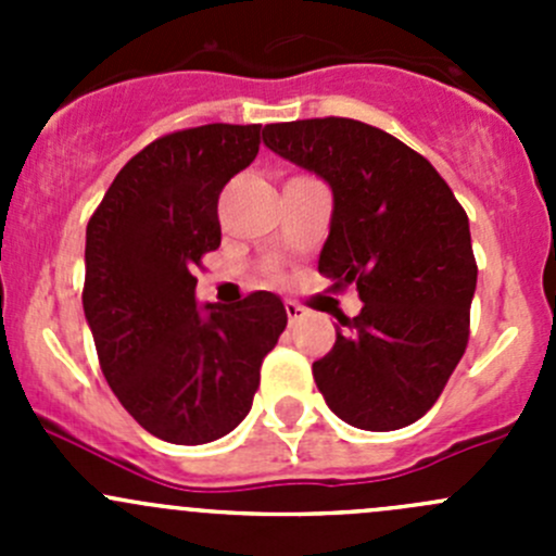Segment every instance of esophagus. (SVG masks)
Here are the masks:
<instances>
[{
    "label": "esophagus",
    "mask_w": 556,
    "mask_h": 556,
    "mask_svg": "<svg viewBox=\"0 0 556 556\" xmlns=\"http://www.w3.org/2000/svg\"><path fill=\"white\" fill-rule=\"evenodd\" d=\"M285 312H288V319L290 323H295V319H301L306 314V309L301 304H295V301H285Z\"/></svg>",
    "instance_id": "1"
}]
</instances>
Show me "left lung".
<instances>
[{
	"instance_id": "obj_1",
	"label": "left lung",
	"mask_w": 556,
	"mask_h": 556,
	"mask_svg": "<svg viewBox=\"0 0 556 556\" xmlns=\"http://www.w3.org/2000/svg\"><path fill=\"white\" fill-rule=\"evenodd\" d=\"M268 150L330 185L319 274L355 285L357 317L312 366L330 412L361 430L417 422L468 346L476 261L468 215L428 159L352 117L271 123Z\"/></svg>"
}]
</instances>
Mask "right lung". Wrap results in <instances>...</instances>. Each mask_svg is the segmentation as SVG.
Listing matches in <instances>:
<instances>
[{
    "mask_svg": "<svg viewBox=\"0 0 556 556\" xmlns=\"http://www.w3.org/2000/svg\"><path fill=\"white\" fill-rule=\"evenodd\" d=\"M257 148V123L166 134L117 172L88 220L83 309L104 379L169 444H210L242 422L288 325L266 290L231 306L195 301V268L220 244V190Z\"/></svg>",
    "mask_w": 556,
    "mask_h": 556,
    "instance_id": "obj_1",
    "label": "right lung"
}]
</instances>
